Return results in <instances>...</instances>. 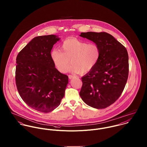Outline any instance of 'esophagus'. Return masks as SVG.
Returning a JSON list of instances; mask_svg holds the SVG:
<instances>
[{
  "label": "esophagus",
  "mask_w": 147,
  "mask_h": 147,
  "mask_svg": "<svg viewBox=\"0 0 147 147\" xmlns=\"http://www.w3.org/2000/svg\"><path fill=\"white\" fill-rule=\"evenodd\" d=\"M75 78V76H73V75H68V78L69 79H73V78Z\"/></svg>",
  "instance_id": "obj_1"
}]
</instances>
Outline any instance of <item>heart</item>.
<instances>
[{
  "mask_svg": "<svg viewBox=\"0 0 147 147\" xmlns=\"http://www.w3.org/2000/svg\"><path fill=\"white\" fill-rule=\"evenodd\" d=\"M61 50H53L50 55L55 68L61 73L66 72L71 63V72L86 74L95 67L101 57L99 45L73 37L62 42Z\"/></svg>",
  "mask_w": 147,
  "mask_h": 147,
  "instance_id": "heart-1",
  "label": "heart"
}]
</instances>
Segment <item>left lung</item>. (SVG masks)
<instances>
[{"label":"left lung","mask_w":147,"mask_h":147,"mask_svg":"<svg viewBox=\"0 0 147 147\" xmlns=\"http://www.w3.org/2000/svg\"><path fill=\"white\" fill-rule=\"evenodd\" d=\"M80 36L101 48L98 62L82 78L80 96L89 106L104 109L118 100L125 87L128 76L127 51L113 36L106 32L81 33Z\"/></svg>","instance_id":"obj_1"}]
</instances>
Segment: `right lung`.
Wrapping results in <instances>:
<instances>
[{
  "instance_id": "right-lung-1",
  "label": "right lung",
  "mask_w": 147,
  "mask_h": 147,
  "mask_svg": "<svg viewBox=\"0 0 147 147\" xmlns=\"http://www.w3.org/2000/svg\"><path fill=\"white\" fill-rule=\"evenodd\" d=\"M56 35L33 38L16 58V84L22 100L31 108L49 113L60 105L68 83V76L57 69L51 58Z\"/></svg>"
}]
</instances>
